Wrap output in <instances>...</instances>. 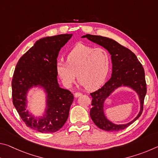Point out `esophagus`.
Segmentation results:
<instances>
[{"mask_svg": "<svg viewBox=\"0 0 158 158\" xmlns=\"http://www.w3.org/2000/svg\"><path fill=\"white\" fill-rule=\"evenodd\" d=\"M82 95V93H79V92H77V93H74V97L75 98H78V97H79V96H81Z\"/></svg>", "mask_w": 158, "mask_h": 158, "instance_id": "1", "label": "esophagus"}]
</instances>
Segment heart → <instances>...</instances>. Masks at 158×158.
Here are the masks:
<instances>
[{
  "label": "heart",
  "mask_w": 158,
  "mask_h": 158,
  "mask_svg": "<svg viewBox=\"0 0 158 158\" xmlns=\"http://www.w3.org/2000/svg\"><path fill=\"white\" fill-rule=\"evenodd\" d=\"M111 68V56L102 47L77 44L67 56L66 62L56 63L58 75L66 86L70 87L76 77L85 89L93 90L105 82Z\"/></svg>",
  "instance_id": "heart-1"
}]
</instances>
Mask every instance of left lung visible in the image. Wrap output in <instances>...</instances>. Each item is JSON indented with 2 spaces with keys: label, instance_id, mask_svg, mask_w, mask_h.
I'll return each mask as SVG.
<instances>
[{
  "label": "left lung",
  "instance_id": "left-lung-1",
  "mask_svg": "<svg viewBox=\"0 0 158 158\" xmlns=\"http://www.w3.org/2000/svg\"><path fill=\"white\" fill-rule=\"evenodd\" d=\"M82 37L105 47L111 55V77L105 84L96 91L90 93L92 97V108L90 116L93 121L102 130L106 131H120L125 129L137 120L142 114L144 98L146 94V83L145 73L141 63L132 52L114 40L100 35L87 34ZM124 85L130 86L136 90L140 96L141 110L138 116L129 124L115 125L106 119L103 112V105L105 99L116 87Z\"/></svg>",
  "mask_w": 158,
  "mask_h": 158
}]
</instances>
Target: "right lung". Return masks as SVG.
Wrapping results in <instances>:
<instances>
[{
  "instance_id": "1",
  "label": "right lung",
  "mask_w": 158,
  "mask_h": 158,
  "mask_svg": "<svg viewBox=\"0 0 158 158\" xmlns=\"http://www.w3.org/2000/svg\"><path fill=\"white\" fill-rule=\"evenodd\" d=\"M72 35L61 34L38 40L19 58L13 74V105L26 126L42 133L56 132L63 126L74 100L69 90L58 85L56 68L58 52ZM37 85L43 87L48 93L47 114L38 119L25 111L26 93Z\"/></svg>"
}]
</instances>
